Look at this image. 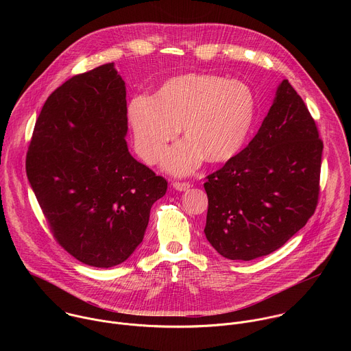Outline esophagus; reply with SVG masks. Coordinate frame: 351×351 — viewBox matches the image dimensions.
<instances>
[{
    "instance_id": "obj_1",
    "label": "esophagus",
    "mask_w": 351,
    "mask_h": 351,
    "mask_svg": "<svg viewBox=\"0 0 351 351\" xmlns=\"http://www.w3.org/2000/svg\"><path fill=\"white\" fill-rule=\"evenodd\" d=\"M172 186H173V189H176L178 191H186V190H189V189L191 187V184H190L189 182H173Z\"/></svg>"
}]
</instances>
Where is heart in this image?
<instances>
[{
    "label": "heart",
    "instance_id": "1",
    "mask_svg": "<svg viewBox=\"0 0 351 351\" xmlns=\"http://www.w3.org/2000/svg\"><path fill=\"white\" fill-rule=\"evenodd\" d=\"M257 114L256 94L247 83L211 73H186L167 80L154 98H130L126 119L137 154L153 164L182 128L186 140L162 158L167 171L187 175L204 158L225 162L243 148Z\"/></svg>",
    "mask_w": 351,
    "mask_h": 351
}]
</instances>
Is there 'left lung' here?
I'll return each mask as SVG.
<instances>
[{"instance_id": "8db88e82", "label": "left lung", "mask_w": 351, "mask_h": 351, "mask_svg": "<svg viewBox=\"0 0 351 351\" xmlns=\"http://www.w3.org/2000/svg\"><path fill=\"white\" fill-rule=\"evenodd\" d=\"M324 143L303 98L285 79L254 138L207 176L206 237L229 260L282 247L313 217Z\"/></svg>"}]
</instances>
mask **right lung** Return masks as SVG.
<instances>
[{"instance_id":"right-lung-1","label":"right lung","mask_w":351,"mask_h":351,"mask_svg":"<svg viewBox=\"0 0 351 351\" xmlns=\"http://www.w3.org/2000/svg\"><path fill=\"white\" fill-rule=\"evenodd\" d=\"M126 108L114 64L76 75L47 98L26 157L49 230L90 267L111 268L132 256L168 187L130 156Z\"/></svg>"}]
</instances>
